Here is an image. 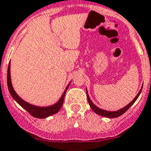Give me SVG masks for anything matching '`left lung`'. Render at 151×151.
<instances>
[{
  "instance_id": "obj_1",
  "label": "left lung",
  "mask_w": 151,
  "mask_h": 151,
  "mask_svg": "<svg viewBox=\"0 0 151 151\" xmlns=\"http://www.w3.org/2000/svg\"><path fill=\"white\" fill-rule=\"evenodd\" d=\"M141 90H142V88H140V91L138 92V94L137 95V96H136V97L133 99V101H131V102H130L127 105H126L124 108H123V109H120V110H118V111H109L103 110V109H99V108H98V107L96 106V105H94L93 103H92V101H91V99H90L89 96H88V91H87V89H86V93H87V98H88V104H89L90 107H91V109H92V110H93L96 113V114H99V115H101V116H103V117H106V118H117V117H119V116H121L122 114H123L125 112V111H127V109H129L130 107L133 105L134 103L135 102V101H136V100L137 99V98L139 97V95H140V92H141Z\"/></svg>"
}]
</instances>
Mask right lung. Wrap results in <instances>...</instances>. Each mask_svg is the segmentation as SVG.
I'll return each instance as SVG.
<instances>
[{
	"instance_id": "obj_1",
	"label": "right lung",
	"mask_w": 151,
	"mask_h": 151,
	"mask_svg": "<svg viewBox=\"0 0 151 151\" xmlns=\"http://www.w3.org/2000/svg\"><path fill=\"white\" fill-rule=\"evenodd\" d=\"M70 84V83H69ZM69 84L65 88L64 93L63 94L62 97L59 100L58 102H56L55 105H51V106L48 107H38L35 106V105H30L27 101H24L21 98L18 96L17 94L16 93V91L14 90L12 84H11V63H9L8 69H7V87H8L9 91L11 93V96L13 99L17 101L21 107H23L26 111H27L29 114L32 116L35 117L37 118H47L49 116L52 115V114H56L63 106V101H64V97H65V94L66 90L69 88Z\"/></svg>"
}]
</instances>
